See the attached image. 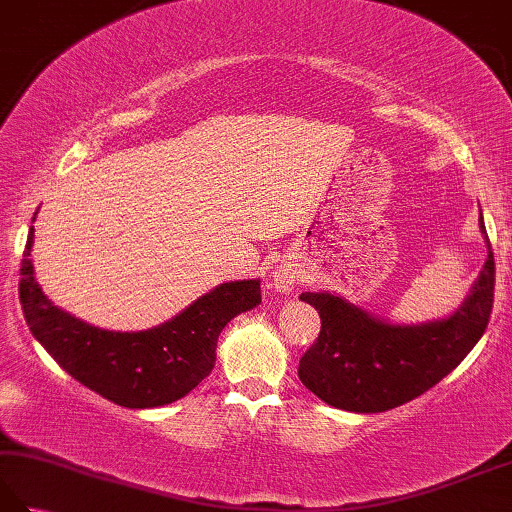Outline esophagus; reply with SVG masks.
I'll return each mask as SVG.
<instances>
[{
	"label": "esophagus",
	"mask_w": 512,
	"mask_h": 512,
	"mask_svg": "<svg viewBox=\"0 0 512 512\" xmlns=\"http://www.w3.org/2000/svg\"><path fill=\"white\" fill-rule=\"evenodd\" d=\"M297 281H299L297 270L286 268V266L273 270V284L279 292H292L297 286Z\"/></svg>",
	"instance_id": "esophagus-1"
}]
</instances>
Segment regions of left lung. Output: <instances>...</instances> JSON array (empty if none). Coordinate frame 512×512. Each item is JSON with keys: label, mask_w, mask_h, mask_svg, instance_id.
Returning a JSON list of instances; mask_svg holds the SVG:
<instances>
[{"label": "left lung", "mask_w": 512, "mask_h": 512, "mask_svg": "<svg viewBox=\"0 0 512 512\" xmlns=\"http://www.w3.org/2000/svg\"><path fill=\"white\" fill-rule=\"evenodd\" d=\"M486 262L449 317L394 323L328 290L303 292L319 312V339L299 361V380L330 407L380 413L405 405L458 367L482 339L493 310L495 262L480 211Z\"/></svg>", "instance_id": "1"}]
</instances>
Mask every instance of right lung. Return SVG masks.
<instances>
[{"instance_id": "right-lung-1", "label": "right lung", "mask_w": 512, "mask_h": 512, "mask_svg": "<svg viewBox=\"0 0 512 512\" xmlns=\"http://www.w3.org/2000/svg\"><path fill=\"white\" fill-rule=\"evenodd\" d=\"M32 244L30 226L19 301L32 336L74 380L127 409L162 407L187 396L211 374L220 332L237 314L262 303L259 279L224 281L154 328L103 330L48 299L35 279Z\"/></svg>"}]
</instances>
